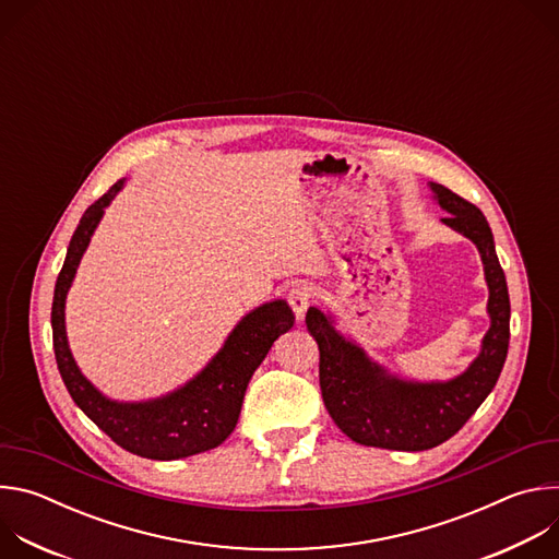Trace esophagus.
I'll use <instances>...</instances> for the list:
<instances>
[{"label": "esophagus", "mask_w": 559, "mask_h": 559, "mask_svg": "<svg viewBox=\"0 0 559 559\" xmlns=\"http://www.w3.org/2000/svg\"><path fill=\"white\" fill-rule=\"evenodd\" d=\"M311 296H313V292H311V287H309L307 283H294V285L289 287V292H287V302H289V307L294 309L296 318H302V316H305V311H307V307H309V302H311Z\"/></svg>", "instance_id": "1"}]
</instances>
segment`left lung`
Masks as SVG:
<instances>
[{"label": "left lung", "mask_w": 559, "mask_h": 559, "mask_svg": "<svg viewBox=\"0 0 559 559\" xmlns=\"http://www.w3.org/2000/svg\"><path fill=\"white\" fill-rule=\"evenodd\" d=\"M447 212L444 225L477 248L489 287L491 328L477 358L451 380H407L389 373L367 352L336 330L334 316L309 307L307 332L318 343V378L325 407L354 442L393 451H425L455 436L496 386L509 352L511 302L491 227L473 203L440 183H429Z\"/></svg>", "instance_id": "8db88e82"}]
</instances>
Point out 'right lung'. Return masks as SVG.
Returning a JSON list of instances; mask_svg holds the SVG:
<instances>
[{
  "label": "right lung",
  "instance_id": "add662e5",
  "mask_svg": "<svg viewBox=\"0 0 559 559\" xmlns=\"http://www.w3.org/2000/svg\"><path fill=\"white\" fill-rule=\"evenodd\" d=\"M117 181L79 221L52 296V347L61 380L82 409L121 449L150 460H179L218 447L236 427L250 378L274 341L292 330L294 313L283 298L246 313L216 356L183 386L152 401L119 403L104 395L76 367L66 336V296L91 238L112 199Z\"/></svg>",
  "mask_w": 559,
  "mask_h": 559
}]
</instances>
